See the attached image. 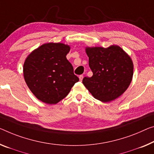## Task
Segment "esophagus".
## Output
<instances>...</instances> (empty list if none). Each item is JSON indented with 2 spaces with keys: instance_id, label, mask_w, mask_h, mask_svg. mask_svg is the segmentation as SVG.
Returning <instances> with one entry per match:
<instances>
[{
  "instance_id": "esophagus-1",
  "label": "esophagus",
  "mask_w": 154,
  "mask_h": 154,
  "mask_svg": "<svg viewBox=\"0 0 154 154\" xmlns=\"http://www.w3.org/2000/svg\"><path fill=\"white\" fill-rule=\"evenodd\" d=\"M79 79H80V81H82V79H83V75H79Z\"/></svg>"
}]
</instances>
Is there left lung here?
I'll use <instances>...</instances> for the list:
<instances>
[{
	"label": "left lung",
	"mask_w": 154,
	"mask_h": 154,
	"mask_svg": "<svg viewBox=\"0 0 154 154\" xmlns=\"http://www.w3.org/2000/svg\"><path fill=\"white\" fill-rule=\"evenodd\" d=\"M91 77H85L82 83L94 98L104 103L121 96L131 83L134 64L130 56L118 45L107 48L86 47Z\"/></svg>",
	"instance_id": "left-lung-1"
}]
</instances>
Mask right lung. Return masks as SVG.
I'll return each instance as SVG.
<instances>
[{
	"instance_id": "right-lung-1",
	"label": "right lung",
	"mask_w": 154,
	"mask_h": 154,
	"mask_svg": "<svg viewBox=\"0 0 154 154\" xmlns=\"http://www.w3.org/2000/svg\"><path fill=\"white\" fill-rule=\"evenodd\" d=\"M70 47L60 42L42 45L24 63L23 75L31 91L47 104H56L68 95L79 79L66 58Z\"/></svg>"
}]
</instances>
